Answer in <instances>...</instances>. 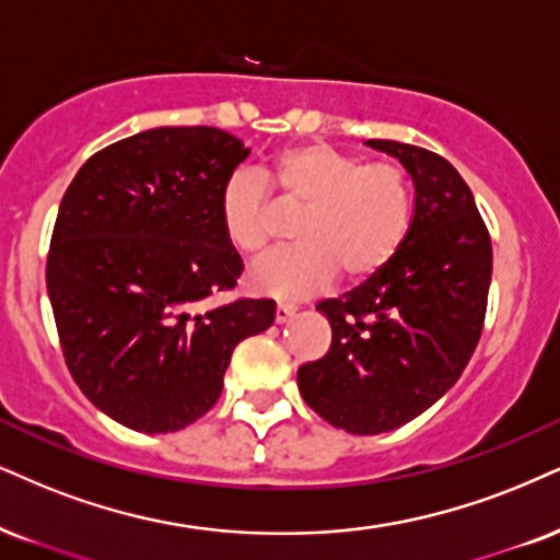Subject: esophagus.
<instances>
[{
  "mask_svg": "<svg viewBox=\"0 0 560 560\" xmlns=\"http://www.w3.org/2000/svg\"><path fill=\"white\" fill-rule=\"evenodd\" d=\"M295 312H299V308L291 306V303H278V308H275V322H278V324L291 322Z\"/></svg>",
  "mask_w": 560,
  "mask_h": 560,
  "instance_id": "obj_1",
  "label": "esophagus"
}]
</instances>
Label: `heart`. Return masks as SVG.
I'll return each instance as SVG.
<instances>
[{"instance_id":"heart-1","label":"heart","mask_w":560,"mask_h":560,"mask_svg":"<svg viewBox=\"0 0 560 560\" xmlns=\"http://www.w3.org/2000/svg\"><path fill=\"white\" fill-rule=\"evenodd\" d=\"M265 182L282 205L303 210L299 246L261 259L248 272L252 291L301 301L324 291L345 272L374 278L402 248L412 223V186L395 163H365L327 142L280 150ZM272 199L248 174H233L220 191V225L233 252L259 257L272 244Z\"/></svg>"}]
</instances>
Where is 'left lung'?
<instances>
[{
  "label": "left lung",
  "instance_id": "8db88e82",
  "mask_svg": "<svg viewBox=\"0 0 560 560\" xmlns=\"http://www.w3.org/2000/svg\"><path fill=\"white\" fill-rule=\"evenodd\" d=\"M416 186V212L397 257L342 299L316 303L332 327L327 355L299 369L314 412L358 436L395 431L452 389L486 319L493 248L475 197L452 163L395 140Z\"/></svg>",
  "mask_w": 560,
  "mask_h": 560
}]
</instances>
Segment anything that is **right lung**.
Here are the masks:
<instances>
[{"instance_id":"1","label":"right lung","mask_w":560,"mask_h":560,"mask_svg":"<svg viewBox=\"0 0 560 560\" xmlns=\"http://www.w3.org/2000/svg\"><path fill=\"white\" fill-rule=\"evenodd\" d=\"M248 153L215 127L148 129L88 158L61 199L46 288L67 369L132 431L202 418L233 348L272 327L269 299L210 306L244 269L220 191Z\"/></svg>"}]
</instances>
